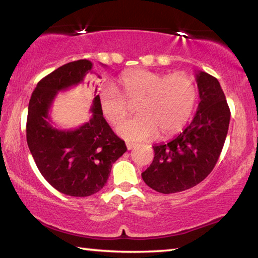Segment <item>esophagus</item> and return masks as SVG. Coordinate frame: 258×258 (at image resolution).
Wrapping results in <instances>:
<instances>
[{
    "label": "esophagus",
    "instance_id": "34e87169",
    "mask_svg": "<svg viewBox=\"0 0 258 258\" xmlns=\"http://www.w3.org/2000/svg\"><path fill=\"white\" fill-rule=\"evenodd\" d=\"M126 147H127V149H128V150H133L134 148H137V147H138V145H137V143L127 142V143H126Z\"/></svg>",
    "mask_w": 258,
    "mask_h": 258
}]
</instances>
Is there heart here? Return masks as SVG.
Segmentation results:
<instances>
[{"mask_svg":"<svg viewBox=\"0 0 258 258\" xmlns=\"http://www.w3.org/2000/svg\"><path fill=\"white\" fill-rule=\"evenodd\" d=\"M118 90L104 87L99 94L102 116L111 125H118L128 113V102H138L139 116L124 121L117 133L127 141H146L169 137L184 127L197 101V85L191 76L172 75L147 69H133L118 78Z\"/></svg>","mask_w":258,"mask_h":258,"instance_id":"b5f03b06","label":"heart"}]
</instances>
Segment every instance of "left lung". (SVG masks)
<instances>
[{
    "mask_svg": "<svg viewBox=\"0 0 258 258\" xmlns=\"http://www.w3.org/2000/svg\"><path fill=\"white\" fill-rule=\"evenodd\" d=\"M200 101L198 110L183 132L167 143L155 145L151 165L141 175L148 186L160 194H175L197 185L213 171L223 149L230 109L215 77L196 73Z\"/></svg>",
    "mask_w": 258,
    "mask_h": 258,
    "instance_id": "1",
    "label": "left lung"
}]
</instances>
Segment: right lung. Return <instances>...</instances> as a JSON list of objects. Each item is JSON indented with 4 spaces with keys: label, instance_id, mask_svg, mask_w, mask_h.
I'll use <instances>...</instances> for the list:
<instances>
[{
    "label": "right lung",
    "instance_id": "obj_1",
    "mask_svg": "<svg viewBox=\"0 0 258 258\" xmlns=\"http://www.w3.org/2000/svg\"><path fill=\"white\" fill-rule=\"evenodd\" d=\"M92 67L84 59L55 69L37 83L28 104L26 137L38 171L54 189L73 197L101 190L112 164L127 150L102 116L97 89L89 121L75 130L56 128L51 123L49 112L55 95L83 83L89 85Z\"/></svg>",
    "mask_w": 258,
    "mask_h": 258
}]
</instances>
